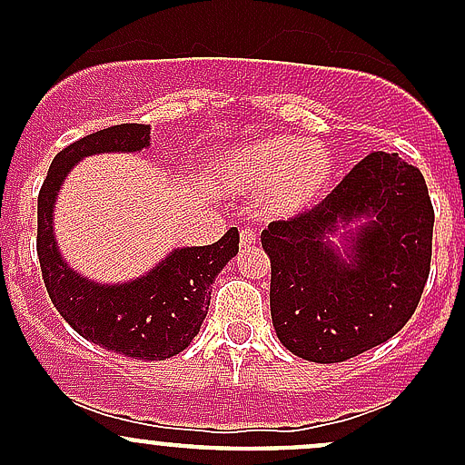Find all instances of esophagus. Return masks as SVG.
Wrapping results in <instances>:
<instances>
[{
	"mask_svg": "<svg viewBox=\"0 0 465 465\" xmlns=\"http://www.w3.org/2000/svg\"><path fill=\"white\" fill-rule=\"evenodd\" d=\"M256 241H259L256 232H252V229H241V247L256 245Z\"/></svg>",
	"mask_w": 465,
	"mask_h": 465,
	"instance_id": "obj_1",
	"label": "esophagus"
}]
</instances>
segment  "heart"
Returning <instances> with one entry per match:
<instances>
[{
	"label": "heart",
	"instance_id": "1",
	"mask_svg": "<svg viewBox=\"0 0 465 465\" xmlns=\"http://www.w3.org/2000/svg\"><path fill=\"white\" fill-rule=\"evenodd\" d=\"M211 180L224 191L267 189V213L288 218L320 200L331 180V157L312 142L274 137L215 159Z\"/></svg>",
	"mask_w": 465,
	"mask_h": 465
}]
</instances>
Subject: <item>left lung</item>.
<instances>
[{"mask_svg": "<svg viewBox=\"0 0 465 465\" xmlns=\"http://www.w3.org/2000/svg\"><path fill=\"white\" fill-rule=\"evenodd\" d=\"M432 229L420 171L382 150L369 153L312 211L272 223L261 242L272 262L270 311L281 344L332 364L396 335L428 283Z\"/></svg>", "mask_w": 465, "mask_h": 465, "instance_id": "obj_1", "label": "left lung"}]
</instances>
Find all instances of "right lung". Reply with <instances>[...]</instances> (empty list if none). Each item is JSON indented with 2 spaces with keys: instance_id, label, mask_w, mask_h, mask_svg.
Returning <instances> with one entry per match:
<instances>
[{
  "instance_id": "add662e5",
  "label": "right lung",
  "mask_w": 465,
  "mask_h": 465,
  "mask_svg": "<svg viewBox=\"0 0 465 465\" xmlns=\"http://www.w3.org/2000/svg\"><path fill=\"white\" fill-rule=\"evenodd\" d=\"M150 125L121 124L98 130L60 150L37 195V259L55 311L85 340L134 360L182 353L200 332L211 285L238 254V229L204 247H177L145 274L125 283H98L78 274L60 254L54 206L64 180L81 159L101 153H142Z\"/></svg>"
}]
</instances>
